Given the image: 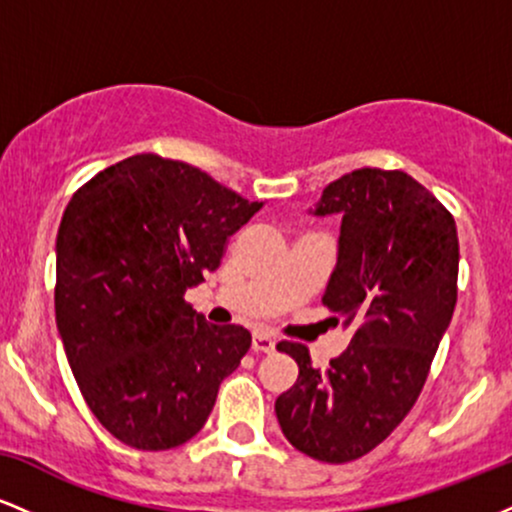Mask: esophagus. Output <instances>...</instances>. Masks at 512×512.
Returning a JSON list of instances; mask_svg holds the SVG:
<instances>
[{"mask_svg":"<svg viewBox=\"0 0 512 512\" xmlns=\"http://www.w3.org/2000/svg\"><path fill=\"white\" fill-rule=\"evenodd\" d=\"M274 346H276V342L272 337H269V334H264V332L252 334V349H255V351L269 354V351H274Z\"/></svg>","mask_w":512,"mask_h":512,"instance_id":"1","label":"esophagus"}]
</instances>
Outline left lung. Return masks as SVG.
<instances>
[{"instance_id":"left-lung-1","label":"left lung","mask_w":512,"mask_h":512,"mask_svg":"<svg viewBox=\"0 0 512 512\" xmlns=\"http://www.w3.org/2000/svg\"><path fill=\"white\" fill-rule=\"evenodd\" d=\"M313 214L342 216L322 303L354 334L327 370L303 344L279 342L298 380L274 411L293 448L342 464L383 443L421 395L457 303L460 243L450 211L402 170H351Z\"/></svg>"}]
</instances>
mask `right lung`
I'll return each mask as SVG.
<instances>
[{
	"instance_id": "right-lung-1",
	"label": "right lung",
	"mask_w": 512,
	"mask_h": 512,
	"mask_svg": "<svg viewBox=\"0 0 512 512\" xmlns=\"http://www.w3.org/2000/svg\"><path fill=\"white\" fill-rule=\"evenodd\" d=\"M262 202L190 163L129 156L74 192L57 231L55 315L88 409L137 450H170L207 424L252 337L185 301Z\"/></svg>"
}]
</instances>
